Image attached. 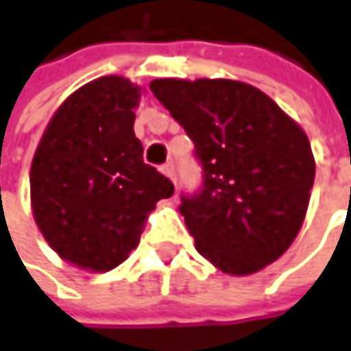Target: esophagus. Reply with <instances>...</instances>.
<instances>
[{
  "instance_id": "obj_1",
  "label": "esophagus",
  "mask_w": 351,
  "mask_h": 351,
  "mask_svg": "<svg viewBox=\"0 0 351 351\" xmlns=\"http://www.w3.org/2000/svg\"><path fill=\"white\" fill-rule=\"evenodd\" d=\"M161 173H163V175L167 176V178H171V180H173V182H176L175 165L171 163V161H169V163H165L163 167H161Z\"/></svg>"
}]
</instances>
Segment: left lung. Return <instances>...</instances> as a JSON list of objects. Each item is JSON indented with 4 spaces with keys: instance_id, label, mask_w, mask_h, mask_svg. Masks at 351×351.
<instances>
[{
    "instance_id": "obj_1",
    "label": "left lung",
    "mask_w": 351,
    "mask_h": 351,
    "mask_svg": "<svg viewBox=\"0 0 351 351\" xmlns=\"http://www.w3.org/2000/svg\"><path fill=\"white\" fill-rule=\"evenodd\" d=\"M149 89L204 169L202 190L178 208L196 250L231 276L276 262L295 241L315 182L303 128L243 81L155 79Z\"/></svg>"
}]
</instances>
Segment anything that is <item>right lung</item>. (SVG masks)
Returning <instances> with one entry per match:
<instances>
[{
	"instance_id": "obj_1",
	"label": "right lung",
	"mask_w": 351,
	"mask_h": 351,
	"mask_svg": "<svg viewBox=\"0 0 351 351\" xmlns=\"http://www.w3.org/2000/svg\"><path fill=\"white\" fill-rule=\"evenodd\" d=\"M143 89L120 75L71 93L31 165V206L48 245L69 264L108 272L138 247L147 215L175 186L143 163L134 108Z\"/></svg>"
}]
</instances>
